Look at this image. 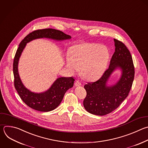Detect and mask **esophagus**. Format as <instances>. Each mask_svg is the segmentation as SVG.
<instances>
[{
    "label": "esophagus",
    "mask_w": 148,
    "mask_h": 148,
    "mask_svg": "<svg viewBox=\"0 0 148 148\" xmlns=\"http://www.w3.org/2000/svg\"><path fill=\"white\" fill-rule=\"evenodd\" d=\"M74 85L75 86H80V85H81V82L80 81H76L75 82V83H74Z\"/></svg>",
    "instance_id": "34e87169"
}]
</instances>
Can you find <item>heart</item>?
<instances>
[{
  "instance_id": "1",
  "label": "heart",
  "mask_w": 148,
  "mask_h": 148,
  "mask_svg": "<svg viewBox=\"0 0 148 148\" xmlns=\"http://www.w3.org/2000/svg\"><path fill=\"white\" fill-rule=\"evenodd\" d=\"M109 58L106 46L96 43H82L73 47L66 66L74 73L81 70L82 77L87 80L99 78L103 73Z\"/></svg>"
}]
</instances>
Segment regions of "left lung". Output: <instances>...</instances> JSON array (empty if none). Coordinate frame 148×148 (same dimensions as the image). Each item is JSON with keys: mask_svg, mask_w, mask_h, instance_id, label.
Listing matches in <instances>:
<instances>
[{"mask_svg": "<svg viewBox=\"0 0 148 148\" xmlns=\"http://www.w3.org/2000/svg\"><path fill=\"white\" fill-rule=\"evenodd\" d=\"M114 40L115 52L109 68L99 79L84 85L86 95L83 105L85 110L93 114L103 116L114 111L127 97L132 85L135 68L131 55L123 42L116 39ZM118 67L122 70L121 79L114 86L108 87L109 77Z\"/></svg>", "mask_w": 148, "mask_h": 148, "instance_id": "8db88e82", "label": "left lung"}]
</instances>
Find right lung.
Listing matches in <instances>:
<instances>
[{
    "instance_id": "right-lung-1",
    "label": "right lung",
    "mask_w": 148,
    "mask_h": 148,
    "mask_svg": "<svg viewBox=\"0 0 148 148\" xmlns=\"http://www.w3.org/2000/svg\"><path fill=\"white\" fill-rule=\"evenodd\" d=\"M40 38H47L56 40L70 39L71 36L63 32L52 28H45L32 31L28 34L20 42L13 61V74L14 87L22 101L29 108L40 112H50L56 109L61 103L66 91L74 85L75 79L73 77L58 78L47 91L35 93L31 92L23 84L18 72V63L26 43Z\"/></svg>"
}]
</instances>
